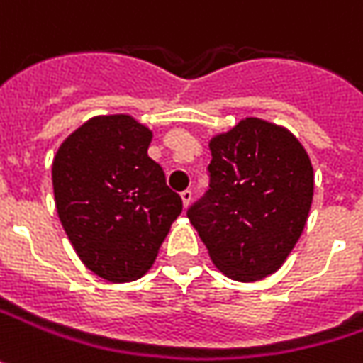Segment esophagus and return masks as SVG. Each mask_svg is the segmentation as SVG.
<instances>
[{"mask_svg":"<svg viewBox=\"0 0 363 363\" xmlns=\"http://www.w3.org/2000/svg\"><path fill=\"white\" fill-rule=\"evenodd\" d=\"M181 199H182V205H184V208H186V206L191 205V201H193V191H189V189H186V191H182Z\"/></svg>","mask_w":363,"mask_h":363,"instance_id":"esophagus-1","label":"esophagus"}]
</instances>
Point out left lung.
Masks as SVG:
<instances>
[{"instance_id": "1", "label": "left lung", "mask_w": 363, "mask_h": 363, "mask_svg": "<svg viewBox=\"0 0 363 363\" xmlns=\"http://www.w3.org/2000/svg\"><path fill=\"white\" fill-rule=\"evenodd\" d=\"M211 184L189 220L211 261L235 281L263 279L299 241L313 201V167L283 126L245 118L211 138Z\"/></svg>"}]
</instances>
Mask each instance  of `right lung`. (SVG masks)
<instances>
[{
  "instance_id": "right-lung-1",
  "label": "right lung",
  "mask_w": 363,
  "mask_h": 363,
  "mask_svg": "<svg viewBox=\"0 0 363 363\" xmlns=\"http://www.w3.org/2000/svg\"><path fill=\"white\" fill-rule=\"evenodd\" d=\"M150 140L152 130L128 114L94 116L52 162L60 223L82 263L106 281L143 277L182 211L148 157Z\"/></svg>"
}]
</instances>
